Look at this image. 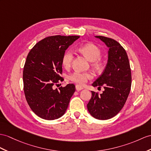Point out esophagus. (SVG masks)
I'll return each mask as SVG.
<instances>
[{
  "label": "esophagus",
  "mask_w": 151,
  "mask_h": 151,
  "mask_svg": "<svg viewBox=\"0 0 151 151\" xmlns=\"http://www.w3.org/2000/svg\"><path fill=\"white\" fill-rule=\"evenodd\" d=\"M76 88L77 91H81L83 89V87L81 85H79V84H77V85L76 86Z\"/></svg>",
  "instance_id": "34e87169"
}]
</instances>
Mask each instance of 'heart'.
<instances>
[{"label":"heart","instance_id":"b5f03b06","mask_svg":"<svg viewBox=\"0 0 151 151\" xmlns=\"http://www.w3.org/2000/svg\"><path fill=\"white\" fill-rule=\"evenodd\" d=\"M79 52L83 54L88 60L91 62V65L93 68L96 70H101L104 66L103 61L101 59L100 56L101 51L99 48L94 45L93 43H86L80 46L78 48ZM73 58V52L70 50L65 51L63 57H62V64L65 68H68L71 66ZM92 78V75L89 72H81L75 71L68 76V79L71 81L78 83L81 85L85 84L88 80Z\"/></svg>","mask_w":151,"mask_h":151}]
</instances>
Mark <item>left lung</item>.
Segmentation results:
<instances>
[{
  "instance_id": "1",
  "label": "left lung",
  "mask_w": 151,
  "mask_h": 151,
  "mask_svg": "<svg viewBox=\"0 0 151 151\" xmlns=\"http://www.w3.org/2000/svg\"><path fill=\"white\" fill-rule=\"evenodd\" d=\"M95 37L109 48L108 60L104 70L92 84L104 90L101 94L91 91L87 108L94 118L108 120L117 115L126 103L131 90V72L127 54L119 42L105 36Z\"/></svg>"
}]
</instances>
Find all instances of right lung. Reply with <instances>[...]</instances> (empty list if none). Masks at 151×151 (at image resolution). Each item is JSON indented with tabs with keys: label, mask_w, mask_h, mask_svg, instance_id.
<instances>
[{
	"label": "right lung",
	"mask_w": 151,
	"mask_h": 151,
	"mask_svg": "<svg viewBox=\"0 0 151 151\" xmlns=\"http://www.w3.org/2000/svg\"><path fill=\"white\" fill-rule=\"evenodd\" d=\"M79 36H52L42 40L29 52L23 71L25 99L32 111L40 118L54 120L63 116L76 86L68 84L54 89L63 81L62 57Z\"/></svg>",
	"instance_id": "add662e5"
}]
</instances>
